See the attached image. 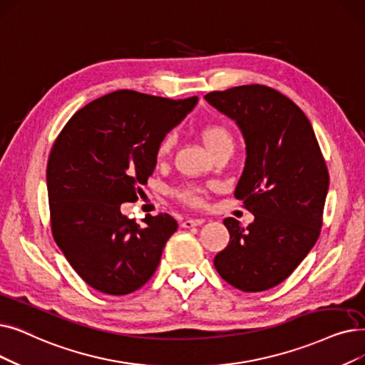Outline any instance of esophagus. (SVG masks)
Here are the masks:
<instances>
[{"label": "esophagus", "instance_id": "obj_1", "mask_svg": "<svg viewBox=\"0 0 365 365\" xmlns=\"http://www.w3.org/2000/svg\"><path fill=\"white\" fill-rule=\"evenodd\" d=\"M204 224V219H186L182 222L183 228H194V227H200Z\"/></svg>", "mask_w": 365, "mask_h": 365}]
</instances>
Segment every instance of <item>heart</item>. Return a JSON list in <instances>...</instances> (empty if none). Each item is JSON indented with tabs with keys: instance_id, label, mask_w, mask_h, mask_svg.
<instances>
[{
	"instance_id": "1",
	"label": "heart",
	"mask_w": 365,
	"mask_h": 365,
	"mask_svg": "<svg viewBox=\"0 0 365 365\" xmlns=\"http://www.w3.org/2000/svg\"><path fill=\"white\" fill-rule=\"evenodd\" d=\"M200 135L202 143L205 145L212 153L219 150L224 146H234V135L227 125L220 122H210L201 126ZM174 134L167 133L161 137L156 145V158L158 160H164L167 158L174 146ZM178 200L183 204L191 205V207H204L207 204V186H198V185H183L174 191Z\"/></svg>"
}]
</instances>
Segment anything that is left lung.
Wrapping results in <instances>:
<instances>
[{
	"label": "left lung",
	"instance_id": "left-lung-1",
	"mask_svg": "<svg viewBox=\"0 0 365 365\" xmlns=\"http://www.w3.org/2000/svg\"><path fill=\"white\" fill-rule=\"evenodd\" d=\"M205 101L240 126L246 165L234 197L255 220H224L230 243L215 257L234 288L259 292L289 277L321 234L329 176L307 116L264 85L213 91Z\"/></svg>",
	"mask_w": 365,
	"mask_h": 365
}]
</instances>
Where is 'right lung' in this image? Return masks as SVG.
Listing matches in <instances>:
<instances>
[{
    "instance_id": "obj_1",
    "label": "right lung",
    "mask_w": 365,
    "mask_h": 365,
    "mask_svg": "<svg viewBox=\"0 0 365 365\" xmlns=\"http://www.w3.org/2000/svg\"><path fill=\"white\" fill-rule=\"evenodd\" d=\"M130 89L76 112L47 161L51 227L56 245L89 287L126 295L153 276L178 222L148 215L143 225L120 213L156 165V145L197 104Z\"/></svg>"
}]
</instances>
